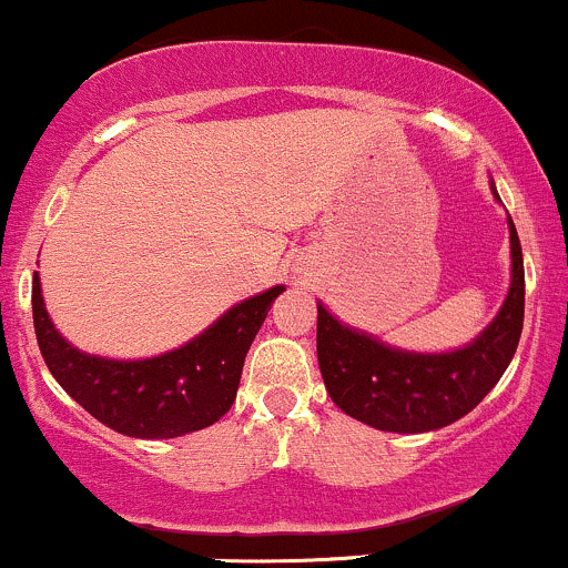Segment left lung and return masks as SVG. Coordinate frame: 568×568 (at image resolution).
I'll return each mask as SVG.
<instances>
[{
    "label": "left lung",
    "mask_w": 568,
    "mask_h": 568,
    "mask_svg": "<svg viewBox=\"0 0 568 568\" xmlns=\"http://www.w3.org/2000/svg\"><path fill=\"white\" fill-rule=\"evenodd\" d=\"M496 202L498 191L490 180ZM513 277L504 304L464 347L442 353L402 351L342 323L317 302V364L336 407L366 426L394 434H426L469 415L507 372L523 332L526 272L513 217Z\"/></svg>",
    "instance_id": "obj_1"
}]
</instances>
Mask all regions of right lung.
<instances>
[{
    "mask_svg": "<svg viewBox=\"0 0 568 568\" xmlns=\"http://www.w3.org/2000/svg\"><path fill=\"white\" fill-rule=\"evenodd\" d=\"M285 285L229 307L185 345L151 358H104L78 351L53 326L40 274L31 280V313L42 358L55 383L85 413L134 439H174L213 426L232 409L242 364Z\"/></svg>",
    "mask_w": 568,
    "mask_h": 568,
    "instance_id": "right-lung-1",
    "label": "right lung"
}]
</instances>
